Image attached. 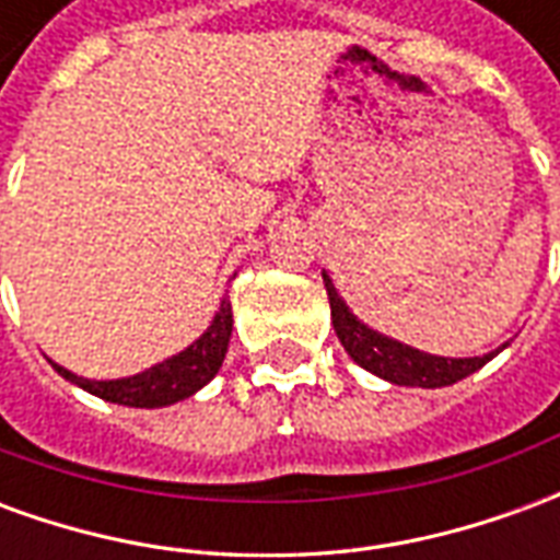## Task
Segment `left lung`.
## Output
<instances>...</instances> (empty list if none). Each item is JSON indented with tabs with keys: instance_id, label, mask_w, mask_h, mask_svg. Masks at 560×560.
<instances>
[{
	"instance_id": "8db88e82",
	"label": "left lung",
	"mask_w": 560,
	"mask_h": 560,
	"mask_svg": "<svg viewBox=\"0 0 560 560\" xmlns=\"http://www.w3.org/2000/svg\"><path fill=\"white\" fill-rule=\"evenodd\" d=\"M329 296V312H332V327L336 336L345 345V351L351 353V360L357 365H363L365 372L384 377L389 384H399V387H450L462 377L474 375L477 369L492 360L494 353L486 357H465V360H453V357H432V353L413 351L401 341H393L387 336H381L375 329H369L360 324L357 317L348 312V305L341 303V296L332 288V281L324 276Z\"/></svg>"
}]
</instances>
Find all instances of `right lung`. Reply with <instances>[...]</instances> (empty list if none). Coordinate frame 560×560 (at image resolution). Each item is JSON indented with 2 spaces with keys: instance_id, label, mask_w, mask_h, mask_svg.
Returning a JSON list of instances; mask_svg holds the SVG:
<instances>
[{
  "instance_id": "obj_1",
  "label": "right lung",
  "mask_w": 560,
  "mask_h": 560,
  "mask_svg": "<svg viewBox=\"0 0 560 560\" xmlns=\"http://www.w3.org/2000/svg\"><path fill=\"white\" fill-rule=\"evenodd\" d=\"M233 329V312L231 303H221L219 315L209 324V329L200 339L176 353L173 360L152 365L147 372L135 377H122V381H86V377L71 375L68 369L56 365L54 369L71 384H78L92 396L104 401H116V405H128V408H161V405H173V401L188 399L191 393L209 384L219 375L224 353H228V341H231Z\"/></svg>"
}]
</instances>
